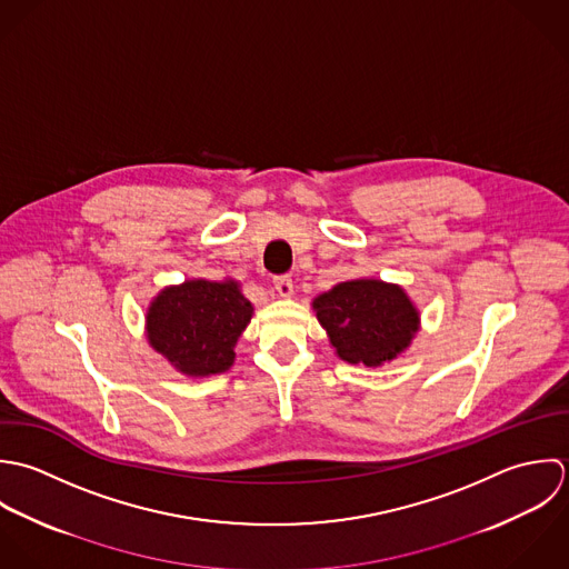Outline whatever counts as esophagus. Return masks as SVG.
Listing matches in <instances>:
<instances>
[{"mask_svg":"<svg viewBox=\"0 0 569 569\" xmlns=\"http://www.w3.org/2000/svg\"><path fill=\"white\" fill-rule=\"evenodd\" d=\"M274 290L279 292V297H292V277L290 274H279L274 277Z\"/></svg>","mask_w":569,"mask_h":569,"instance_id":"esophagus-1","label":"esophagus"}]
</instances>
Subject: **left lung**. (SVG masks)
I'll return each mask as SVG.
<instances>
[{"instance_id":"8db88e82","label":"left lung","mask_w":569,"mask_h":569,"mask_svg":"<svg viewBox=\"0 0 569 569\" xmlns=\"http://www.w3.org/2000/svg\"><path fill=\"white\" fill-rule=\"evenodd\" d=\"M339 358L351 365L380 367L402 353L420 326L407 292L380 279H353L312 301Z\"/></svg>"}]
</instances>
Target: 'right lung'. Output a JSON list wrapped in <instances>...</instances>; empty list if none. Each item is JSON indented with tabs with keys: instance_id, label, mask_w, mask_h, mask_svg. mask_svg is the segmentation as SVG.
<instances>
[{
	"instance_id": "right-lung-1",
	"label": "right lung",
	"mask_w": 569,
	"mask_h": 569,
	"mask_svg": "<svg viewBox=\"0 0 569 569\" xmlns=\"http://www.w3.org/2000/svg\"><path fill=\"white\" fill-rule=\"evenodd\" d=\"M252 306L237 281L193 279L164 288L147 310V339L187 376L222 373L250 323Z\"/></svg>"
}]
</instances>
